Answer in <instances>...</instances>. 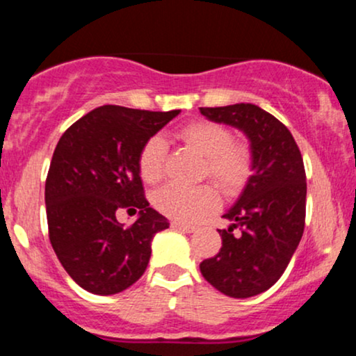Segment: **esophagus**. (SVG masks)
<instances>
[{
    "label": "esophagus",
    "instance_id": "1",
    "mask_svg": "<svg viewBox=\"0 0 356 356\" xmlns=\"http://www.w3.org/2000/svg\"><path fill=\"white\" fill-rule=\"evenodd\" d=\"M170 227H172V229L182 231V232H192V231H195L194 226H189V224H182V222H170Z\"/></svg>",
    "mask_w": 356,
    "mask_h": 356
}]
</instances>
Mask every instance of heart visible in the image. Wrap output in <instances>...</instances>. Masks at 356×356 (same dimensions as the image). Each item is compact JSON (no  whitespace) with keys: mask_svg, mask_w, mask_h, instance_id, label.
Segmentation results:
<instances>
[{"mask_svg":"<svg viewBox=\"0 0 356 356\" xmlns=\"http://www.w3.org/2000/svg\"><path fill=\"white\" fill-rule=\"evenodd\" d=\"M177 137L204 157L202 179H211L220 191L234 194L248 182L252 169L251 150L234 142L231 130L211 120H195L182 125ZM167 144L161 136L150 137L138 154V172L147 184H157L164 177ZM154 206L161 214L194 222L218 206V194L209 184L184 187L169 184L154 194Z\"/></svg>","mask_w":356,"mask_h":356,"instance_id":"obj_1","label":"heart"}]
</instances>
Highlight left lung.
<instances>
[{
  "instance_id": "left-lung-1",
  "label": "left lung",
  "mask_w": 356,
  "mask_h": 356,
  "mask_svg": "<svg viewBox=\"0 0 356 356\" xmlns=\"http://www.w3.org/2000/svg\"><path fill=\"white\" fill-rule=\"evenodd\" d=\"M209 120L238 127L251 142L252 175L218 229L222 246L201 268L207 283L231 298L266 291L280 280L305 231L306 172L291 132L252 104L201 107Z\"/></svg>"
}]
</instances>
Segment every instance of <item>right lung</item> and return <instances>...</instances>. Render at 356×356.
Wrapping results in <instances>:
<instances>
[{"instance_id":"right-lung-1","label":"right lung","mask_w":356,"mask_h":356,"mask_svg":"<svg viewBox=\"0 0 356 356\" xmlns=\"http://www.w3.org/2000/svg\"><path fill=\"white\" fill-rule=\"evenodd\" d=\"M179 110L104 105L68 127L53 152L47 184L48 236L61 266L93 295H115L145 273L150 241L169 220L149 206L138 154ZM118 209L139 211L134 225Z\"/></svg>"}]
</instances>
